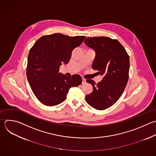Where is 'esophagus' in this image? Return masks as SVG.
Returning a JSON list of instances; mask_svg holds the SVG:
<instances>
[{"label":"esophagus","mask_w":156,"mask_h":156,"mask_svg":"<svg viewBox=\"0 0 156 156\" xmlns=\"http://www.w3.org/2000/svg\"><path fill=\"white\" fill-rule=\"evenodd\" d=\"M82 84H84V83H86V79H82Z\"/></svg>","instance_id":"34e87169"}]
</instances>
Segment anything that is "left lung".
I'll return each instance as SVG.
<instances>
[{
    "label": "left lung",
    "instance_id": "obj_1",
    "mask_svg": "<svg viewBox=\"0 0 156 156\" xmlns=\"http://www.w3.org/2000/svg\"><path fill=\"white\" fill-rule=\"evenodd\" d=\"M84 43L96 53L92 68L104 76L98 83L87 80L93 90L85 96V100L93 108L104 110L119 99L126 88L129 79V56L118 40L108 37H88Z\"/></svg>",
    "mask_w": 156,
    "mask_h": 156
}]
</instances>
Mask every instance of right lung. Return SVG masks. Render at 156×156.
Instances as JSON below:
<instances>
[{
    "mask_svg": "<svg viewBox=\"0 0 156 156\" xmlns=\"http://www.w3.org/2000/svg\"><path fill=\"white\" fill-rule=\"evenodd\" d=\"M84 36L68 37L61 34L44 35L30 49L27 59V77L33 93L44 105L54 106L63 102L69 90L82 83V77H68L59 73L63 63L67 64L74 49Z\"/></svg>",
    "mask_w": 156,
    "mask_h": 156,
    "instance_id": "add662e5",
    "label": "right lung"
}]
</instances>
